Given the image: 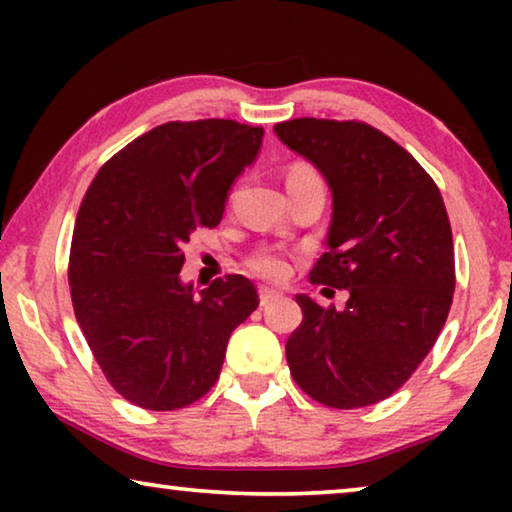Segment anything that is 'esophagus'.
<instances>
[{
	"instance_id": "1",
	"label": "esophagus",
	"mask_w": 512,
	"mask_h": 512,
	"mask_svg": "<svg viewBox=\"0 0 512 512\" xmlns=\"http://www.w3.org/2000/svg\"><path fill=\"white\" fill-rule=\"evenodd\" d=\"M258 296H261V305L268 307V305L275 303V300L282 298V293L275 291V289H270V286H261V289H258Z\"/></svg>"
}]
</instances>
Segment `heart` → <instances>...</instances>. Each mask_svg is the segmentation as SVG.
Returning <instances> with one entry per match:
<instances>
[{"label": "heart", "instance_id": "obj_1", "mask_svg": "<svg viewBox=\"0 0 512 512\" xmlns=\"http://www.w3.org/2000/svg\"><path fill=\"white\" fill-rule=\"evenodd\" d=\"M305 174H317V172L310 170L307 165H296L289 172V177H305ZM249 268L265 279H282L286 277V272H289V261H286L279 251L263 249L249 258Z\"/></svg>", "mask_w": 512, "mask_h": 512}]
</instances>
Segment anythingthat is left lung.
Returning <instances> with one entry per match:
<instances>
[{
	"label": "left lung",
	"mask_w": 512,
	"mask_h": 512,
	"mask_svg": "<svg viewBox=\"0 0 512 512\" xmlns=\"http://www.w3.org/2000/svg\"><path fill=\"white\" fill-rule=\"evenodd\" d=\"M275 132L333 195L328 251L310 282L349 293L342 310L298 293L303 324L286 340L289 370L328 408L380 403L415 373L450 312L454 247L443 195L373 125L293 118Z\"/></svg>",
	"instance_id": "obj_1"
}]
</instances>
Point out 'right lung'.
Wrapping results in <instances>:
<instances>
[{
	"label": "right lung",
	"mask_w": 512,
	"mask_h": 512,
	"mask_svg": "<svg viewBox=\"0 0 512 512\" xmlns=\"http://www.w3.org/2000/svg\"><path fill=\"white\" fill-rule=\"evenodd\" d=\"M263 128L223 118L163 123L102 165L76 216L72 305L102 373L146 410L186 408L219 380L230 333L258 307L242 275L195 293L184 244L221 223Z\"/></svg>",
	"instance_id": "right-lung-1"
}]
</instances>
